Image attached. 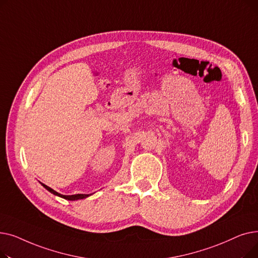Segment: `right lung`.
<instances>
[{
	"mask_svg": "<svg viewBox=\"0 0 258 258\" xmlns=\"http://www.w3.org/2000/svg\"><path fill=\"white\" fill-rule=\"evenodd\" d=\"M42 184L48 191H50L51 194H53L54 196H57V197H60V198H62V199H66V200H69V201H76V200H81V199H86V198H88L89 196H91V195H72V196H63V195H60V194H58V192H56L55 190H53L52 188H50L49 186H47V185H45V184H43V183H40Z\"/></svg>",
	"mask_w": 258,
	"mask_h": 258,
	"instance_id": "right-lung-1",
	"label": "right lung"
}]
</instances>
